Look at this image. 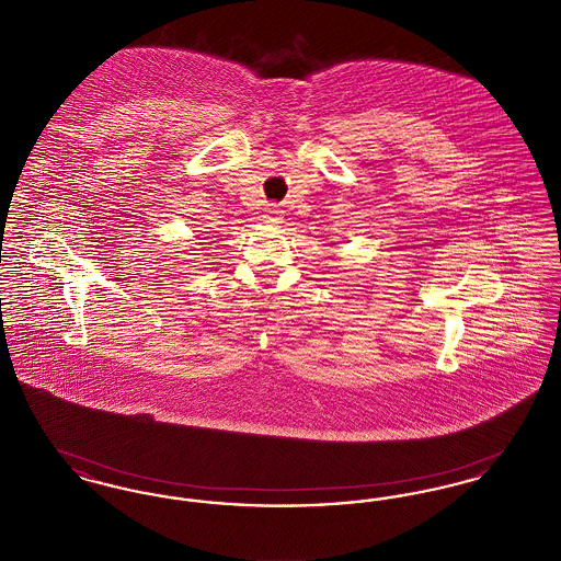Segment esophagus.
<instances>
[{
    "instance_id": "34e87169",
    "label": "esophagus",
    "mask_w": 561,
    "mask_h": 561,
    "mask_svg": "<svg viewBox=\"0 0 561 561\" xmlns=\"http://www.w3.org/2000/svg\"><path fill=\"white\" fill-rule=\"evenodd\" d=\"M265 222H271V225H279L282 222V218H284V210L279 208V206H275V204H268L267 208H265Z\"/></svg>"
}]
</instances>
